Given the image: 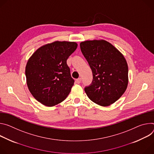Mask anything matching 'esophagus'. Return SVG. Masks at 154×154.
Segmentation results:
<instances>
[{
  "mask_svg": "<svg viewBox=\"0 0 154 154\" xmlns=\"http://www.w3.org/2000/svg\"><path fill=\"white\" fill-rule=\"evenodd\" d=\"M76 82L78 83V84H79L81 82V79L79 78H78V79H77L76 80Z\"/></svg>",
  "mask_w": 154,
  "mask_h": 154,
  "instance_id": "esophagus-1",
  "label": "esophagus"
}]
</instances>
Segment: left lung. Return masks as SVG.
<instances>
[{
    "instance_id": "left-lung-1",
    "label": "left lung",
    "mask_w": 154,
    "mask_h": 154,
    "mask_svg": "<svg viewBox=\"0 0 154 154\" xmlns=\"http://www.w3.org/2000/svg\"><path fill=\"white\" fill-rule=\"evenodd\" d=\"M81 51L91 68L93 80L84 91L94 103L107 106L120 98L128 85V65L124 56L105 40L85 41Z\"/></svg>"
}]
</instances>
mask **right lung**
I'll use <instances>...</instances> for the list:
<instances>
[{
  "mask_svg": "<svg viewBox=\"0 0 154 154\" xmlns=\"http://www.w3.org/2000/svg\"><path fill=\"white\" fill-rule=\"evenodd\" d=\"M77 43L54 42L38 48L29 59L26 76L29 91L38 101L53 106L63 101L74 84L66 60Z\"/></svg>",
  "mask_w": 154,
  "mask_h": 154,
  "instance_id": "obj_1",
  "label": "right lung"
}]
</instances>
